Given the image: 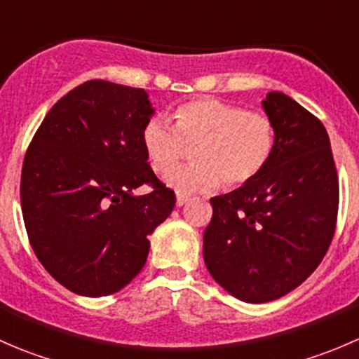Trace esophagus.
Segmentation results:
<instances>
[{"mask_svg": "<svg viewBox=\"0 0 359 359\" xmlns=\"http://www.w3.org/2000/svg\"><path fill=\"white\" fill-rule=\"evenodd\" d=\"M187 201H189V198H187V196H182V194H179V196H177V206L186 205Z\"/></svg>", "mask_w": 359, "mask_h": 359, "instance_id": "1", "label": "esophagus"}]
</instances>
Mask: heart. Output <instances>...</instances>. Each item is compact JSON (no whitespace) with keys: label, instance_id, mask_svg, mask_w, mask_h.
Here are the masks:
<instances>
[{"label":"heart","instance_id":"b5f03b06","mask_svg":"<svg viewBox=\"0 0 359 359\" xmlns=\"http://www.w3.org/2000/svg\"><path fill=\"white\" fill-rule=\"evenodd\" d=\"M175 126L161 118L144 125L140 139L149 165L166 173L195 144V163L168 173L165 182L182 196L208 193L224 182L241 187L255 180L274 156L276 126L260 111L219 99L187 100L173 109Z\"/></svg>","mask_w":359,"mask_h":359}]
</instances>
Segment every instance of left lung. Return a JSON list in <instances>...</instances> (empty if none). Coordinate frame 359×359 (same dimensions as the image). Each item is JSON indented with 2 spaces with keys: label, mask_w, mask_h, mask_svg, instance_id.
Masks as SVG:
<instances>
[{
  "label": "left lung",
  "mask_w": 359,
  "mask_h": 359,
  "mask_svg": "<svg viewBox=\"0 0 359 359\" xmlns=\"http://www.w3.org/2000/svg\"><path fill=\"white\" fill-rule=\"evenodd\" d=\"M276 126L267 168L240 189L210 200L203 257L236 299L276 300L320 266L334 240L339 177L323 123L281 92L262 100Z\"/></svg>",
  "instance_id": "obj_1"
}]
</instances>
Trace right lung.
<instances>
[{
    "label": "right lung",
    "instance_id": "obj_1",
    "mask_svg": "<svg viewBox=\"0 0 359 359\" xmlns=\"http://www.w3.org/2000/svg\"><path fill=\"white\" fill-rule=\"evenodd\" d=\"M153 114L146 90L92 79L48 111L29 144L20 179L29 243L78 295L126 287L146 264L149 234L175 206L140 139ZM140 185L151 191L133 197Z\"/></svg>",
    "mask_w": 359,
    "mask_h": 359
}]
</instances>
